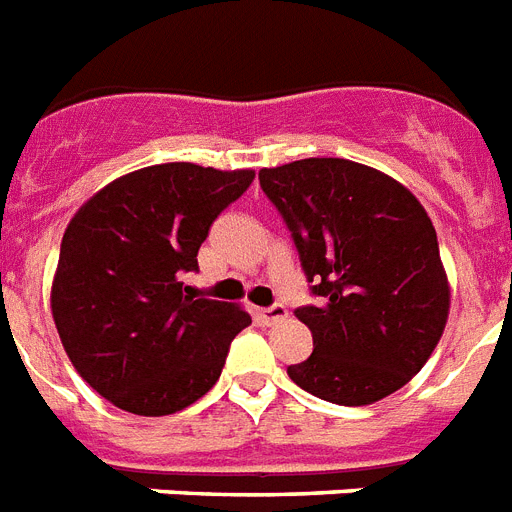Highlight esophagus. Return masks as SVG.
Segmentation results:
<instances>
[{"label": "esophagus", "instance_id": "esophagus-1", "mask_svg": "<svg viewBox=\"0 0 512 512\" xmlns=\"http://www.w3.org/2000/svg\"><path fill=\"white\" fill-rule=\"evenodd\" d=\"M256 316H259L261 324H277V322H282V319H285V316H287V308L277 303V306L259 308V311H256Z\"/></svg>", "mask_w": 512, "mask_h": 512}]
</instances>
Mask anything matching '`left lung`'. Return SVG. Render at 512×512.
Returning a JSON list of instances; mask_svg holds the SVG:
<instances>
[{"mask_svg":"<svg viewBox=\"0 0 512 512\" xmlns=\"http://www.w3.org/2000/svg\"><path fill=\"white\" fill-rule=\"evenodd\" d=\"M322 306L295 316L314 353L287 366L298 387L337 405H371L416 377L450 314L437 232L411 190L350 159H298L259 172Z\"/></svg>","mask_w":512,"mask_h":512,"instance_id":"8db88e82","label":"left lung"}]
</instances>
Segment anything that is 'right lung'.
<instances>
[{
	"label": "right lung",
	"mask_w": 512,
	"mask_h": 512,
	"mask_svg": "<svg viewBox=\"0 0 512 512\" xmlns=\"http://www.w3.org/2000/svg\"><path fill=\"white\" fill-rule=\"evenodd\" d=\"M253 170L151 164L117 177L70 219L52 280V316L80 377L135 416L183 411L217 384L251 316L183 293L211 222Z\"/></svg>",
	"instance_id": "add662e5"
}]
</instances>
